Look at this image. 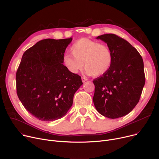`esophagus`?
Returning a JSON list of instances; mask_svg holds the SVG:
<instances>
[{
    "label": "esophagus",
    "mask_w": 159,
    "mask_h": 159,
    "mask_svg": "<svg viewBox=\"0 0 159 159\" xmlns=\"http://www.w3.org/2000/svg\"><path fill=\"white\" fill-rule=\"evenodd\" d=\"M82 82H85L88 79L86 78V77H82Z\"/></svg>",
    "instance_id": "1"
}]
</instances>
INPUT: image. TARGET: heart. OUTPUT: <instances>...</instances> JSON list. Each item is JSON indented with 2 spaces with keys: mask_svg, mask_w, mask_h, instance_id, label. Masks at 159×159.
I'll return each mask as SVG.
<instances>
[{
  "mask_svg": "<svg viewBox=\"0 0 159 159\" xmlns=\"http://www.w3.org/2000/svg\"><path fill=\"white\" fill-rule=\"evenodd\" d=\"M72 55H65L62 58V64L70 73L77 74L83 68L86 73L94 77L105 75L111 68L113 55L111 49L106 44L82 38L71 46Z\"/></svg>",
  "mask_w": 159,
  "mask_h": 159,
  "instance_id": "heart-1",
  "label": "heart"
}]
</instances>
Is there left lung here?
I'll list each match as a JSON object with an SVG mask.
<instances>
[{
    "label": "left lung",
    "mask_w": 159,
    "mask_h": 159,
    "mask_svg": "<svg viewBox=\"0 0 159 159\" xmlns=\"http://www.w3.org/2000/svg\"><path fill=\"white\" fill-rule=\"evenodd\" d=\"M105 42L113 55L111 68L93 80V98L97 111L106 117L126 115L138 104L145 84L143 58L128 42L112 33L98 36Z\"/></svg>",
    "instance_id": "left-lung-1"
}]
</instances>
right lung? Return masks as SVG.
I'll list each match as a JSON object with an SVG mask.
<instances>
[{"mask_svg": "<svg viewBox=\"0 0 159 159\" xmlns=\"http://www.w3.org/2000/svg\"><path fill=\"white\" fill-rule=\"evenodd\" d=\"M72 38L46 39L25 52L16 73V93L26 110L43 121L59 119L73 104L81 77L62 64Z\"/></svg>", "mask_w": 159, "mask_h": 159, "instance_id": "add662e5", "label": "right lung"}]
</instances>
